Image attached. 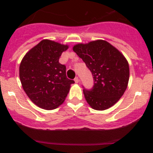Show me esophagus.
<instances>
[{"label":"esophagus","mask_w":153,"mask_h":153,"mask_svg":"<svg viewBox=\"0 0 153 153\" xmlns=\"http://www.w3.org/2000/svg\"><path fill=\"white\" fill-rule=\"evenodd\" d=\"M74 81H75V83L79 82V78H78V77H75V78L74 79Z\"/></svg>","instance_id":"obj_1"}]
</instances>
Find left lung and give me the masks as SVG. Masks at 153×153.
Wrapping results in <instances>:
<instances>
[{
    "instance_id": "1",
    "label": "left lung",
    "mask_w": 153,
    "mask_h": 153,
    "mask_svg": "<svg viewBox=\"0 0 153 153\" xmlns=\"http://www.w3.org/2000/svg\"><path fill=\"white\" fill-rule=\"evenodd\" d=\"M72 49L93 75L92 89H84L89 105L95 110H105L116 104L129 78V64L124 55L104 40L76 44Z\"/></svg>"
}]
</instances>
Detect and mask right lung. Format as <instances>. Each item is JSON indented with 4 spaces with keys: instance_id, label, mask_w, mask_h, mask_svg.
Masks as SVG:
<instances>
[{
    "instance_id": "right-lung-1",
    "label": "right lung",
    "mask_w": 153,
    "mask_h": 153,
    "mask_svg": "<svg viewBox=\"0 0 153 153\" xmlns=\"http://www.w3.org/2000/svg\"><path fill=\"white\" fill-rule=\"evenodd\" d=\"M69 48L50 40H43L23 58L19 67L22 87L29 99L42 109H54L65 101L75 81L66 75V67L59 63Z\"/></svg>"
}]
</instances>
